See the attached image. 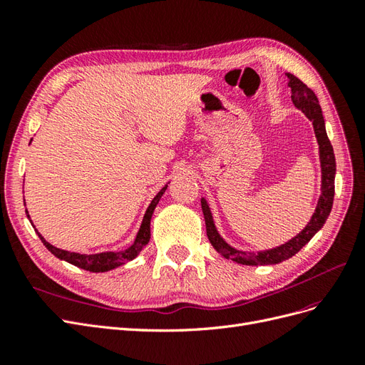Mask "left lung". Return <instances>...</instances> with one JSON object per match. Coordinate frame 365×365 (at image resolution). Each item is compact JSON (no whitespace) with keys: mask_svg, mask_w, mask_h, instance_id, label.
Instances as JSON below:
<instances>
[{"mask_svg":"<svg viewBox=\"0 0 365 365\" xmlns=\"http://www.w3.org/2000/svg\"><path fill=\"white\" fill-rule=\"evenodd\" d=\"M286 76H288L289 79L288 86L291 88V93H292L291 96L292 103L312 121L314 132L318 141V149H319V164H322V195H319V200L311 220H309L307 225L300 231V233H298L295 237H292L291 240L284 242L283 245H279L271 250L257 251V252L242 251L227 244V242L222 239V236L217 233L212 210H210V205L205 197H201V207H202V213L205 219L207 237L210 240V244L213 245V248L220 254V256H224L225 259H230L240 264H250V267L280 263L283 260H288L289 257L295 256V254L315 236V233H318V231L322 230V227L327 220V216L330 215V210H332V204H334L336 164H335L334 148L330 145L327 132H326L322 106H319L318 98L311 88H307L300 79H298V77H295L291 73H286Z\"/></svg>","mask_w":365,"mask_h":365,"instance_id":"obj_1","label":"left lung"}]
</instances>
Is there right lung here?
I'll list each match as a JSON object with an SVG mask.
<instances>
[{
    "instance_id": "1",
    "label": "right lung",
    "mask_w": 365,
    "mask_h": 365,
    "mask_svg": "<svg viewBox=\"0 0 365 365\" xmlns=\"http://www.w3.org/2000/svg\"><path fill=\"white\" fill-rule=\"evenodd\" d=\"M165 189H168V184L163 187V189L157 193V196L153 197L152 202L149 204L145 216H143V222L140 225V230H138L134 244H132L129 248H126L123 251H105V252H97V254H81V252H71V251H67V250H61V248H56V247H53L51 244H48V242L39 235V231L35 228V225H33V224L31 225H33V228H35L39 239L42 240V244L46 245V248L53 254V256H56L58 259L68 262V263L74 264V267L82 268L85 271L106 272V271H111L114 268L121 267V264H125L126 262H129L132 259H135L138 254L141 252V250L148 245V242L150 239V219H152V215H153V210H155L157 204L160 202L161 196L164 195ZM26 215L30 219V215H29L27 210H26ZM30 222H31V220H30Z\"/></svg>"
}]
</instances>
